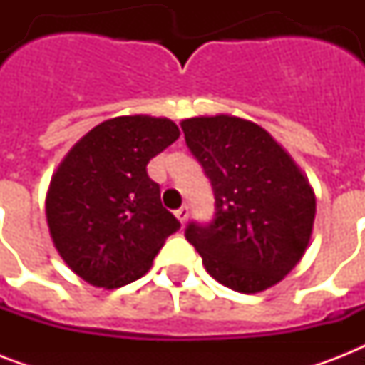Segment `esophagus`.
I'll return each instance as SVG.
<instances>
[{
	"mask_svg": "<svg viewBox=\"0 0 365 365\" xmlns=\"http://www.w3.org/2000/svg\"><path fill=\"white\" fill-rule=\"evenodd\" d=\"M176 217L180 220V223H182V225H185V222H187V217H189V206H182V208H178Z\"/></svg>",
	"mask_w": 365,
	"mask_h": 365,
	"instance_id": "esophagus-1",
	"label": "esophagus"
}]
</instances>
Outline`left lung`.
<instances>
[{
	"label": "left lung",
	"mask_w": 365,
	"mask_h": 365,
	"mask_svg": "<svg viewBox=\"0 0 365 365\" xmlns=\"http://www.w3.org/2000/svg\"><path fill=\"white\" fill-rule=\"evenodd\" d=\"M185 143L210 180L214 217L189 222L193 244L220 284L257 294L282 280L301 259L314 223L311 185L261 126L239 117H193Z\"/></svg>",
	"instance_id": "1"
}]
</instances>
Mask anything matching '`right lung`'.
<instances>
[{"instance_id":"obj_1","label":"right lung","mask_w":365,"mask_h":365,"mask_svg":"<svg viewBox=\"0 0 365 365\" xmlns=\"http://www.w3.org/2000/svg\"><path fill=\"white\" fill-rule=\"evenodd\" d=\"M178 138L168 119L115 117L62 160L47 195V222L58 254L83 280L98 288L134 282L180 229L148 176L149 160Z\"/></svg>"}]
</instances>
